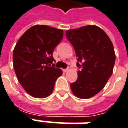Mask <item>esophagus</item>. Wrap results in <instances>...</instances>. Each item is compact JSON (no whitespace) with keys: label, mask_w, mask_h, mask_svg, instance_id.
Returning a JSON list of instances; mask_svg holds the SVG:
<instances>
[{"label":"esophagus","mask_w":128,"mask_h":128,"mask_svg":"<svg viewBox=\"0 0 128 128\" xmlns=\"http://www.w3.org/2000/svg\"><path fill=\"white\" fill-rule=\"evenodd\" d=\"M68 70H69V68H66V69H63V71H64V72H67Z\"/></svg>","instance_id":"1"}]
</instances>
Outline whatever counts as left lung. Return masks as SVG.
Instances as JSON below:
<instances>
[{
  "label": "left lung",
  "mask_w": 128,
  "mask_h": 128,
  "mask_svg": "<svg viewBox=\"0 0 128 128\" xmlns=\"http://www.w3.org/2000/svg\"><path fill=\"white\" fill-rule=\"evenodd\" d=\"M66 37L75 49L78 80L70 84L75 96L88 99L104 88L112 74L115 53L110 38L95 25L68 30Z\"/></svg>",
  "instance_id": "obj_1"
}]
</instances>
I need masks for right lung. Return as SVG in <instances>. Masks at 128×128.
<instances>
[{
	"label": "right lung",
	"instance_id": "add662e5",
	"mask_svg": "<svg viewBox=\"0 0 128 128\" xmlns=\"http://www.w3.org/2000/svg\"><path fill=\"white\" fill-rule=\"evenodd\" d=\"M61 29L34 25L20 38L13 53L16 75L25 91L36 98L53 92L56 80L62 75L55 68L53 52L63 38Z\"/></svg>",
	"mask_w": 128,
	"mask_h": 128
}]
</instances>
